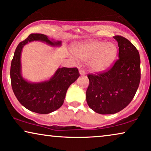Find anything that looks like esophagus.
Listing matches in <instances>:
<instances>
[{
  "mask_svg": "<svg viewBox=\"0 0 151 151\" xmlns=\"http://www.w3.org/2000/svg\"><path fill=\"white\" fill-rule=\"evenodd\" d=\"M79 73H80V74L81 76H84L85 75V72H84V69H80L79 70Z\"/></svg>",
  "mask_w": 151,
  "mask_h": 151,
  "instance_id": "1",
  "label": "esophagus"
}]
</instances>
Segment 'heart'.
Masks as SVG:
<instances>
[{
	"instance_id": "obj_1",
	"label": "heart",
	"mask_w": 151,
	"mask_h": 151,
	"mask_svg": "<svg viewBox=\"0 0 151 151\" xmlns=\"http://www.w3.org/2000/svg\"><path fill=\"white\" fill-rule=\"evenodd\" d=\"M73 53L78 58L90 60L89 66L93 71H101L112 65L116 58L117 48L112 42L88 41L76 45Z\"/></svg>"
}]
</instances>
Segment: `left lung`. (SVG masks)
<instances>
[{"instance_id":"left-lung-1","label":"left lung","mask_w":151,"mask_h":151,"mask_svg":"<svg viewBox=\"0 0 151 151\" xmlns=\"http://www.w3.org/2000/svg\"><path fill=\"white\" fill-rule=\"evenodd\" d=\"M118 43L119 58L107 71L88 74L86 90L88 106L100 114H114L127 106L139 86L140 57L136 47L127 38L113 36Z\"/></svg>"}]
</instances>
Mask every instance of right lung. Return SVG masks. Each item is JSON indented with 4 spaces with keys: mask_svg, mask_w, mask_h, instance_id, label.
I'll return each mask as SVG.
<instances>
[{
    "mask_svg": "<svg viewBox=\"0 0 151 151\" xmlns=\"http://www.w3.org/2000/svg\"><path fill=\"white\" fill-rule=\"evenodd\" d=\"M40 41L52 47L61 46V41L49 40L42 34H32L16 47L10 69L12 87L16 98L27 109L40 114H48L60 108L68 88L80 76L77 68H58L49 80L31 82L21 74V52L28 42Z\"/></svg>",
    "mask_w": 151,
    "mask_h": 151,
    "instance_id": "1",
    "label": "right lung"
}]
</instances>
